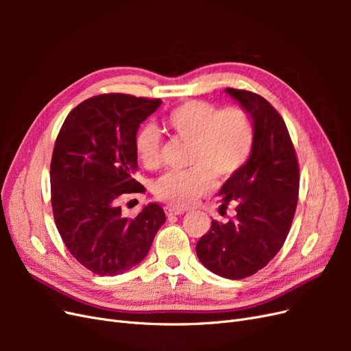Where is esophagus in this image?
<instances>
[{
	"label": "esophagus",
	"instance_id": "34e87169",
	"mask_svg": "<svg viewBox=\"0 0 351 351\" xmlns=\"http://www.w3.org/2000/svg\"><path fill=\"white\" fill-rule=\"evenodd\" d=\"M164 212L167 217H173V215H183L184 210L183 209H177V208H171V206H165Z\"/></svg>",
	"mask_w": 351,
	"mask_h": 351
}]
</instances>
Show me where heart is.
Returning <instances> with one entry per match:
<instances>
[{
  "label": "heart",
  "mask_w": 351,
  "mask_h": 351,
  "mask_svg": "<svg viewBox=\"0 0 351 351\" xmlns=\"http://www.w3.org/2000/svg\"><path fill=\"white\" fill-rule=\"evenodd\" d=\"M167 123L178 139L190 142L189 164L184 171H168L159 177L154 192L174 208H189L197 199L214 192L215 176H234L249 161L254 130L241 108L221 110L205 101H189L168 115ZM164 137L154 123L142 125L134 137V149L141 162L154 169L162 161Z\"/></svg>",
  "instance_id": "1"
}]
</instances>
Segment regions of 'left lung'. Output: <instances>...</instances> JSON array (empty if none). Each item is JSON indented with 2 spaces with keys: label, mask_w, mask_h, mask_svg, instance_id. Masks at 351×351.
Instances as JSON below:
<instances>
[{
  "label": "left lung",
  "mask_w": 351,
  "mask_h": 351,
  "mask_svg": "<svg viewBox=\"0 0 351 351\" xmlns=\"http://www.w3.org/2000/svg\"><path fill=\"white\" fill-rule=\"evenodd\" d=\"M253 123L254 143L249 161L219 190L221 206L236 209L226 224L212 219L196 244L204 267L230 280L256 274L280 252L289 236L299 197V162L289 130L261 95L227 88Z\"/></svg>",
  "instance_id": "obj_1"
}]
</instances>
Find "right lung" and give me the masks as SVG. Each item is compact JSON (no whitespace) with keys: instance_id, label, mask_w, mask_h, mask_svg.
Returning a JSON list of instances; mask_svg holds the SVG:
<instances>
[{"instance_id":"right-lung-1","label":"right lung","mask_w":351,"mask_h":351,"mask_svg":"<svg viewBox=\"0 0 351 351\" xmlns=\"http://www.w3.org/2000/svg\"><path fill=\"white\" fill-rule=\"evenodd\" d=\"M161 99L105 93L71 110L51 159V204L60 236L84 268L119 275L142 262L165 222L164 209L146 205L124 218L120 197L142 193L136 182L134 137Z\"/></svg>"}]
</instances>
